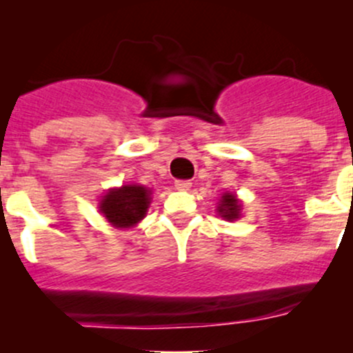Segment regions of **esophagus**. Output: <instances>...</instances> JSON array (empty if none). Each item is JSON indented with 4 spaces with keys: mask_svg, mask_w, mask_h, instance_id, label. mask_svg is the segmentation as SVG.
Returning a JSON list of instances; mask_svg holds the SVG:
<instances>
[{
    "mask_svg": "<svg viewBox=\"0 0 353 353\" xmlns=\"http://www.w3.org/2000/svg\"><path fill=\"white\" fill-rule=\"evenodd\" d=\"M190 185H192V182H190V181H182V179L176 181V189L177 190H189Z\"/></svg>",
    "mask_w": 353,
    "mask_h": 353,
    "instance_id": "1",
    "label": "esophagus"
}]
</instances>
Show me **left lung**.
Wrapping results in <instances>:
<instances>
[{"label": "left lung", "instance_id": "obj_1", "mask_svg": "<svg viewBox=\"0 0 353 353\" xmlns=\"http://www.w3.org/2000/svg\"><path fill=\"white\" fill-rule=\"evenodd\" d=\"M217 212L225 221H236V219H239V216H241V201L237 199L236 194H222L221 202L217 205Z\"/></svg>", "mask_w": 353, "mask_h": 353}]
</instances>
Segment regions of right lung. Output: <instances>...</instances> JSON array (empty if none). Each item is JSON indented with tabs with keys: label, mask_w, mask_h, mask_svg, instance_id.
Returning a JSON list of instances; mask_svg holds the SVG:
<instances>
[{
	"label": "right lung",
	"mask_w": 353,
	"mask_h": 353,
	"mask_svg": "<svg viewBox=\"0 0 353 353\" xmlns=\"http://www.w3.org/2000/svg\"><path fill=\"white\" fill-rule=\"evenodd\" d=\"M151 190L144 185L128 184L109 189L99 202V212L117 229H129L145 217L151 204Z\"/></svg>",
	"instance_id": "1"
}]
</instances>
